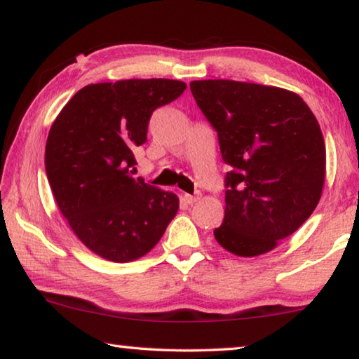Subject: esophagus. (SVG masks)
<instances>
[{"mask_svg": "<svg viewBox=\"0 0 359 359\" xmlns=\"http://www.w3.org/2000/svg\"><path fill=\"white\" fill-rule=\"evenodd\" d=\"M184 199H185L187 204H193V203L198 201L199 196H198V194H185Z\"/></svg>", "mask_w": 359, "mask_h": 359, "instance_id": "obj_1", "label": "esophagus"}]
</instances>
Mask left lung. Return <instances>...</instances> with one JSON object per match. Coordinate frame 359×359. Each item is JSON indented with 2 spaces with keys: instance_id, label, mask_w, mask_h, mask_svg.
I'll list each match as a JSON object with an SVG mask.
<instances>
[{
  "instance_id": "8db88e82",
  "label": "left lung",
  "mask_w": 359,
  "mask_h": 359,
  "mask_svg": "<svg viewBox=\"0 0 359 359\" xmlns=\"http://www.w3.org/2000/svg\"><path fill=\"white\" fill-rule=\"evenodd\" d=\"M193 98L217 131L224 218L215 239L239 257L274 248L312 215L325 184L320 125L301 96L236 81H194Z\"/></svg>"
}]
</instances>
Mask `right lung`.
Here are the masks:
<instances>
[{
    "label": "right lung",
    "mask_w": 359,
    "mask_h": 359,
    "mask_svg": "<svg viewBox=\"0 0 359 359\" xmlns=\"http://www.w3.org/2000/svg\"><path fill=\"white\" fill-rule=\"evenodd\" d=\"M171 79L92 83L72 96L48 131L46 172L69 226L115 263L144 257L177 214L179 198L133 179V149L147 141L155 109L185 92Z\"/></svg>",
    "instance_id": "right-lung-1"
}]
</instances>
